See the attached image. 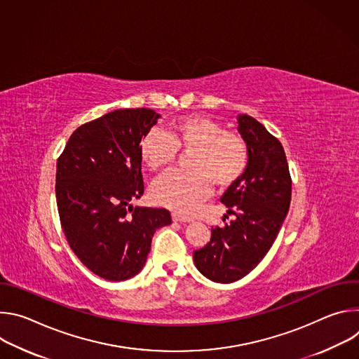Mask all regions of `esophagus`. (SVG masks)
Returning a JSON list of instances; mask_svg holds the SVG:
<instances>
[{
  "instance_id": "1",
  "label": "esophagus",
  "mask_w": 359,
  "mask_h": 359,
  "mask_svg": "<svg viewBox=\"0 0 359 359\" xmlns=\"http://www.w3.org/2000/svg\"><path fill=\"white\" fill-rule=\"evenodd\" d=\"M172 217H173V220H175V222H182V223L191 222V219H190V217L183 216V215H180V213H173V215H172Z\"/></svg>"
}]
</instances>
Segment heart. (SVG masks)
Returning a JSON list of instances; mask_svg holds the SVG:
<instances>
[{
  "label": "heart",
  "instance_id": "b5f03b06",
  "mask_svg": "<svg viewBox=\"0 0 359 359\" xmlns=\"http://www.w3.org/2000/svg\"><path fill=\"white\" fill-rule=\"evenodd\" d=\"M190 151L187 172L170 170L150 187L153 201L175 212L190 213L210 193V183L217 189L233 186L247 168L244 140L227 132L208 116L184 115L173 119L168 132L150 130L140 142L142 163L151 172L170 166L177 151Z\"/></svg>",
  "mask_w": 359,
  "mask_h": 359
}]
</instances>
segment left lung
I'll list each match as a JSON object with an SVG mask.
<instances>
[{"label":"left lung","mask_w":359,"mask_h":359,"mask_svg":"<svg viewBox=\"0 0 359 359\" xmlns=\"http://www.w3.org/2000/svg\"><path fill=\"white\" fill-rule=\"evenodd\" d=\"M247 168L220 201L236 219L212 229L210 241L193 254L197 270L215 283H234L264 259L291 201V176L283 144L260 122L238 115Z\"/></svg>","instance_id":"left-lung-1"}]
</instances>
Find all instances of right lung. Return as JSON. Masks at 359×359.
<instances>
[{
    "label": "right lung",
    "mask_w": 359,
    "mask_h": 359,
    "mask_svg": "<svg viewBox=\"0 0 359 359\" xmlns=\"http://www.w3.org/2000/svg\"><path fill=\"white\" fill-rule=\"evenodd\" d=\"M159 114L116 109L79 126L57 163V206L69 247L93 274L123 281L144 266L166 209L133 208L144 190L140 142Z\"/></svg>",
    "instance_id": "1"
}]
</instances>
